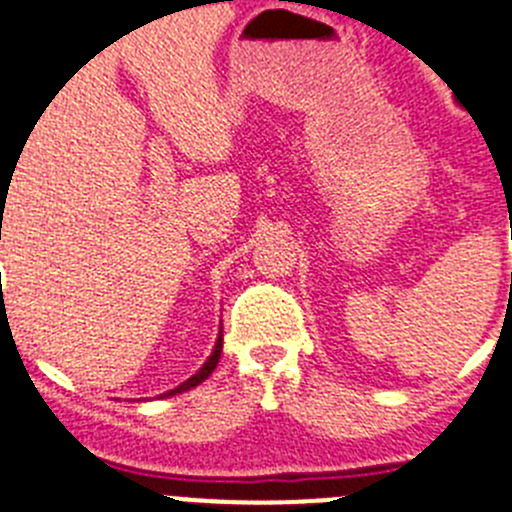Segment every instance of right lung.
<instances>
[{"instance_id": "obj_1", "label": "right lung", "mask_w": 512, "mask_h": 512, "mask_svg": "<svg viewBox=\"0 0 512 512\" xmlns=\"http://www.w3.org/2000/svg\"><path fill=\"white\" fill-rule=\"evenodd\" d=\"M222 331H219V339H216V344H214V352H211V357L206 359L204 362V367H201L199 372H196V375L193 377H188L186 382H181V385H178V388H173V390H168V393H163L165 398H168V395H178V393H186V390H191V388H196V385H201V382L206 380V377L211 375V372L216 370V365H219V357H222Z\"/></svg>"}]
</instances>
